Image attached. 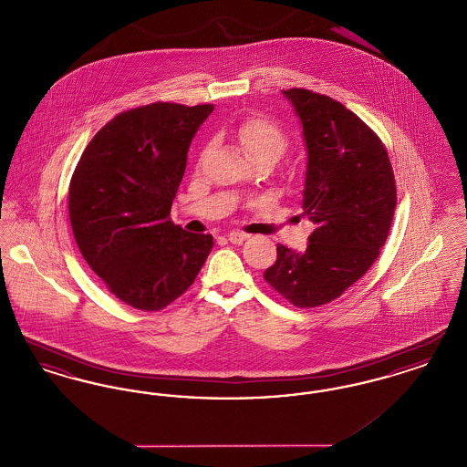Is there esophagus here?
<instances>
[{"instance_id": "34e87169", "label": "esophagus", "mask_w": 467, "mask_h": 467, "mask_svg": "<svg viewBox=\"0 0 467 467\" xmlns=\"http://www.w3.org/2000/svg\"><path fill=\"white\" fill-rule=\"evenodd\" d=\"M227 240L233 244H242L246 240V234L240 233V231H233L227 234Z\"/></svg>"}]
</instances>
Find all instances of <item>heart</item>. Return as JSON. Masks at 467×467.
<instances>
[{
  "mask_svg": "<svg viewBox=\"0 0 467 467\" xmlns=\"http://www.w3.org/2000/svg\"><path fill=\"white\" fill-rule=\"evenodd\" d=\"M236 138L250 159L275 157L278 161L289 147L287 133L265 115H252L242 120L236 128Z\"/></svg>",
  "mask_w": 467,
  "mask_h": 467,
  "instance_id": "b5f03b06",
  "label": "heart"
}]
</instances>
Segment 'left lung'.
Wrapping results in <instances>:
<instances>
[{
    "instance_id": "obj_1",
    "label": "left lung",
    "mask_w": 467,
    "mask_h": 467,
    "mask_svg": "<svg viewBox=\"0 0 467 467\" xmlns=\"http://www.w3.org/2000/svg\"><path fill=\"white\" fill-rule=\"evenodd\" d=\"M303 124L308 168L303 217L315 223L305 252L276 244L265 280L297 308L339 297L373 266L396 210V178L378 134L326 94L284 90Z\"/></svg>"
}]
</instances>
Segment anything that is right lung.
<instances>
[{
	"label": "right lung",
	"instance_id": "obj_1",
	"mask_svg": "<svg viewBox=\"0 0 467 467\" xmlns=\"http://www.w3.org/2000/svg\"><path fill=\"white\" fill-rule=\"evenodd\" d=\"M213 105L156 101L120 111L86 147L69 182V223L90 269L136 310L189 289L212 246L170 221L191 140Z\"/></svg>",
	"mask_w": 467,
	"mask_h": 467
}]
</instances>
